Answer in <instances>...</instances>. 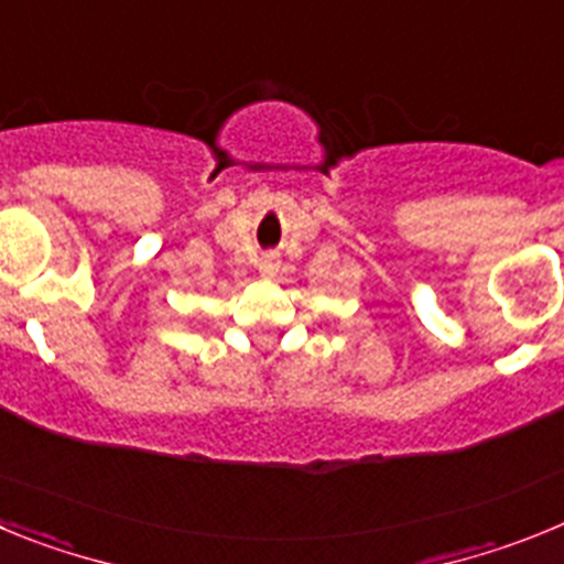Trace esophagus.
I'll return each instance as SVG.
<instances>
[{
    "label": "esophagus",
    "instance_id": "34e87169",
    "mask_svg": "<svg viewBox=\"0 0 564 564\" xmlns=\"http://www.w3.org/2000/svg\"><path fill=\"white\" fill-rule=\"evenodd\" d=\"M279 271V259L276 257H262V262H259V273L265 279H273Z\"/></svg>",
    "mask_w": 564,
    "mask_h": 564
}]
</instances>
